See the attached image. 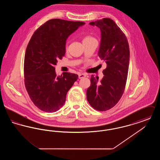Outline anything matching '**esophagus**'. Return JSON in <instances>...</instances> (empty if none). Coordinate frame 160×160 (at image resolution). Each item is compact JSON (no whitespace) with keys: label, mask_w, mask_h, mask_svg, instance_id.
Returning <instances> with one entry per match:
<instances>
[{"label":"esophagus","mask_w":160,"mask_h":160,"mask_svg":"<svg viewBox=\"0 0 160 160\" xmlns=\"http://www.w3.org/2000/svg\"><path fill=\"white\" fill-rule=\"evenodd\" d=\"M86 76V75L85 74H83V73H80V74H78V78L80 79V78H84V77H85Z\"/></svg>","instance_id":"obj_1"}]
</instances>
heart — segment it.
I'll return each mask as SVG.
<instances>
[{
	"label": "heart",
	"instance_id": "heart-1",
	"mask_svg": "<svg viewBox=\"0 0 160 160\" xmlns=\"http://www.w3.org/2000/svg\"><path fill=\"white\" fill-rule=\"evenodd\" d=\"M93 39H95L93 38V37H90V36H86V37H85L83 38V42H84V41H88L93 40ZM66 48H67V46H66Z\"/></svg>",
	"mask_w": 160,
	"mask_h": 160
}]
</instances>
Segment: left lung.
Masks as SVG:
<instances>
[{
	"label": "left lung",
	"instance_id": "8db88e82",
	"mask_svg": "<svg viewBox=\"0 0 160 160\" xmlns=\"http://www.w3.org/2000/svg\"><path fill=\"white\" fill-rule=\"evenodd\" d=\"M89 24L101 31L98 56L106 63L107 67L100 81L92 75L86 97L94 109L103 112L113 107L125 90L129 68V44L125 35L113 20L104 18Z\"/></svg>",
	"mask_w": 160,
	"mask_h": 160
}]
</instances>
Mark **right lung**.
Segmentation results:
<instances>
[{
    "mask_svg": "<svg viewBox=\"0 0 160 160\" xmlns=\"http://www.w3.org/2000/svg\"><path fill=\"white\" fill-rule=\"evenodd\" d=\"M84 24L52 19L41 26L31 37L24 56V84L31 100L42 111L53 113L59 110L78 79L77 74L68 72L57 76L54 66L65 54L68 37Z\"/></svg>",
    "mask_w": 160,
    "mask_h": 160,
    "instance_id": "add662e5",
    "label": "right lung"
}]
</instances>
